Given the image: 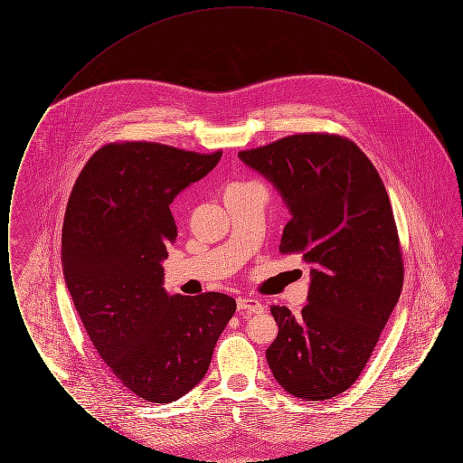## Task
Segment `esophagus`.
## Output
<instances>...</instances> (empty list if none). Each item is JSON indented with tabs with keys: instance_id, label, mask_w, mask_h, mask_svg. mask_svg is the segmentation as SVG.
<instances>
[{
	"instance_id": "esophagus-1",
	"label": "esophagus",
	"mask_w": 463,
	"mask_h": 463,
	"mask_svg": "<svg viewBox=\"0 0 463 463\" xmlns=\"http://www.w3.org/2000/svg\"><path fill=\"white\" fill-rule=\"evenodd\" d=\"M238 308L240 310H246V312H253L259 314L264 310V306L260 304V300L257 298H250V297H240L238 298Z\"/></svg>"
}]
</instances>
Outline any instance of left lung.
<instances>
[{"instance_id":"8db88e82","label":"left lung","mask_w":463,"mask_h":463,"mask_svg":"<svg viewBox=\"0 0 463 463\" xmlns=\"http://www.w3.org/2000/svg\"><path fill=\"white\" fill-rule=\"evenodd\" d=\"M289 212L279 251L310 265L307 306L295 317L272 306L279 326L265 357L288 394L325 401L366 366L396 307L404 267L383 182L347 138L300 133L241 151Z\"/></svg>"}]
</instances>
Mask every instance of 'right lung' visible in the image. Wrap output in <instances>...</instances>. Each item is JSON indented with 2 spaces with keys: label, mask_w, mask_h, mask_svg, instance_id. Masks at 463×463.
Segmentation results:
<instances>
[{
  "label": "right lung",
  "mask_w": 463,
  "mask_h": 463,
  "mask_svg": "<svg viewBox=\"0 0 463 463\" xmlns=\"http://www.w3.org/2000/svg\"><path fill=\"white\" fill-rule=\"evenodd\" d=\"M222 153L151 142L109 144L90 157L62 227L66 287L112 376L147 402H172L208 372L236 300L170 295L163 260L175 242L170 204Z\"/></svg>",
  "instance_id": "obj_1"
}]
</instances>
